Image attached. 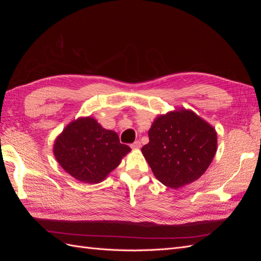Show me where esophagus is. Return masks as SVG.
Here are the masks:
<instances>
[{
	"mask_svg": "<svg viewBox=\"0 0 261 261\" xmlns=\"http://www.w3.org/2000/svg\"><path fill=\"white\" fill-rule=\"evenodd\" d=\"M140 146H141L140 141H139V140H136L135 143H133V144L130 145V148H132V149H139Z\"/></svg>",
	"mask_w": 261,
	"mask_h": 261,
	"instance_id": "obj_1",
	"label": "esophagus"
}]
</instances>
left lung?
<instances>
[{
    "mask_svg": "<svg viewBox=\"0 0 261 261\" xmlns=\"http://www.w3.org/2000/svg\"><path fill=\"white\" fill-rule=\"evenodd\" d=\"M148 135L141 152L154 176L174 189L199 178L217 152L216 129L191 110L159 115Z\"/></svg>",
    "mask_w": 261,
    "mask_h": 261,
    "instance_id": "obj_1",
    "label": "left lung"
}]
</instances>
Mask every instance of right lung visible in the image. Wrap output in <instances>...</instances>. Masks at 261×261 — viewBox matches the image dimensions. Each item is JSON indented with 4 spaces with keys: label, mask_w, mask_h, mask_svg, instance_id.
Wrapping results in <instances>:
<instances>
[{
    "label": "right lung",
    "mask_w": 261,
    "mask_h": 261,
    "mask_svg": "<svg viewBox=\"0 0 261 261\" xmlns=\"http://www.w3.org/2000/svg\"><path fill=\"white\" fill-rule=\"evenodd\" d=\"M129 151L115 132L103 128L91 116L69 123L53 146L55 159L64 171L87 184L103 180Z\"/></svg>",
    "instance_id": "1"
}]
</instances>
